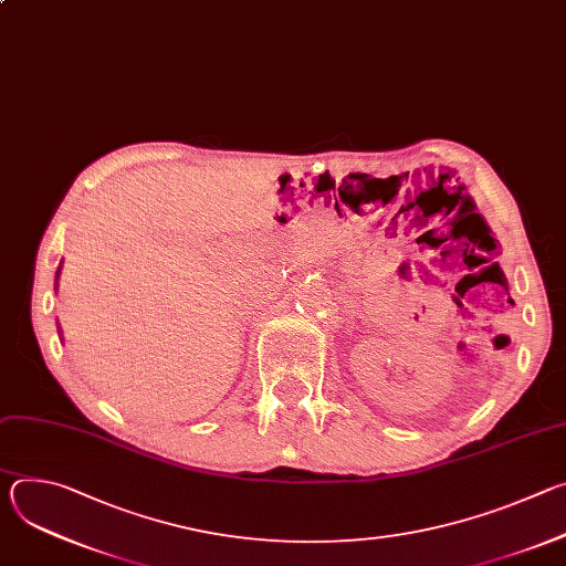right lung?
Here are the masks:
<instances>
[{
  "label": "right lung",
  "instance_id": "1",
  "mask_svg": "<svg viewBox=\"0 0 566 566\" xmlns=\"http://www.w3.org/2000/svg\"><path fill=\"white\" fill-rule=\"evenodd\" d=\"M60 271H62V264L57 266V271H55V291H57V280H60ZM57 334H60V340L64 343V338H62V327L57 325Z\"/></svg>",
  "mask_w": 566,
  "mask_h": 566
}]
</instances>
